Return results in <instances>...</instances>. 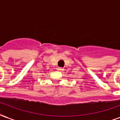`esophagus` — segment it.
<instances>
[{
	"label": "esophagus",
	"instance_id": "34e87169",
	"mask_svg": "<svg viewBox=\"0 0 120 120\" xmlns=\"http://www.w3.org/2000/svg\"><path fill=\"white\" fill-rule=\"evenodd\" d=\"M57 69H58V71H60V72L64 71V68H62V67H58V68H57Z\"/></svg>",
	"mask_w": 120,
	"mask_h": 120
}]
</instances>
